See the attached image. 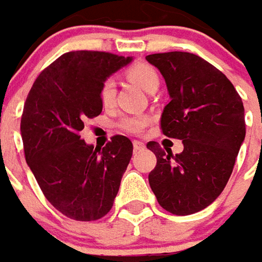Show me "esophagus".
<instances>
[{
  "mask_svg": "<svg viewBox=\"0 0 262 262\" xmlns=\"http://www.w3.org/2000/svg\"><path fill=\"white\" fill-rule=\"evenodd\" d=\"M133 148H135V151H139V150H143L144 148V144L142 142H139V140H135L133 142Z\"/></svg>",
  "mask_w": 262,
  "mask_h": 262,
  "instance_id": "esophagus-1",
  "label": "esophagus"
}]
</instances>
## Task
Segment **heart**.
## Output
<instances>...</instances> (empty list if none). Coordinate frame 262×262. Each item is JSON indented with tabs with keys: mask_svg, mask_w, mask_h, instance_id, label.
Returning a JSON list of instances; mask_svg holds the SVG:
<instances>
[{
	"mask_svg": "<svg viewBox=\"0 0 262 262\" xmlns=\"http://www.w3.org/2000/svg\"><path fill=\"white\" fill-rule=\"evenodd\" d=\"M126 74H127L129 80L133 81L144 91L148 92L154 86H159V74L148 64L137 63V64L132 66L130 69L126 71ZM99 97L105 106H109L115 102L116 84L112 78L103 81L101 85V91H99ZM147 123L148 118L146 115H126L119 120V127L126 132H130V133H140L147 126Z\"/></svg>",
	"mask_w": 262,
	"mask_h": 262,
	"instance_id": "obj_1",
	"label": "heart"
}]
</instances>
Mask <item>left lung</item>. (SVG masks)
I'll list each match as a JSON object with an SVG mask.
<instances>
[{"mask_svg": "<svg viewBox=\"0 0 262 262\" xmlns=\"http://www.w3.org/2000/svg\"><path fill=\"white\" fill-rule=\"evenodd\" d=\"M146 60L164 77L171 99L161 115L163 133L184 144V151L172 156L159 143H147L157 157L148 184L165 210L196 213L230 178L246 137L243 101L227 77L196 54L168 52Z\"/></svg>", "mask_w": 262, "mask_h": 262, "instance_id": "8db88e82", "label": "left lung"}]
</instances>
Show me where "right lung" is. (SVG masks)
<instances>
[{"label":"right lung","instance_id":"1","mask_svg":"<svg viewBox=\"0 0 262 262\" xmlns=\"http://www.w3.org/2000/svg\"><path fill=\"white\" fill-rule=\"evenodd\" d=\"M105 52H69L43 70L26 98L20 135L26 163L49 202L67 217L91 222L112 209L133 144L116 135L105 147L80 136L102 112L101 85L132 61Z\"/></svg>","mask_w":262,"mask_h":262}]
</instances>
